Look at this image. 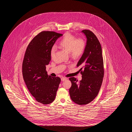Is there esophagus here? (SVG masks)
Here are the masks:
<instances>
[{
  "instance_id": "1",
  "label": "esophagus",
  "mask_w": 132,
  "mask_h": 132,
  "mask_svg": "<svg viewBox=\"0 0 132 132\" xmlns=\"http://www.w3.org/2000/svg\"><path fill=\"white\" fill-rule=\"evenodd\" d=\"M67 79V78H64V77H62V78H61V80L62 81H65V80H66Z\"/></svg>"
}]
</instances>
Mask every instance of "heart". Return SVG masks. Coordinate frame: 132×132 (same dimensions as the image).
Returning a JSON list of instances; mask_svg holds the SVG:
<instances>
[{
    "label": "heart",
    "mask_w": 132,
    "mask_h": 132,
    "mask_svg": "<svg viewBox=\"0 0 132 132\" xmlns=\"http://www.w3.org/2000/svg\"><path fill=\"white\" fill-rule=\"evenodd\" d=\"M59 46L67 52H69L70 56L73 58H78L81 56L85 48V43L81 39H76V38L71 34H65L59 42ZM56 46H53L51 50V55L52 57L55 55Z\"/></svg>",
    "instance_id": "obj_1"
}]
</instances>
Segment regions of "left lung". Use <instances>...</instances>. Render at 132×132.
Returning a JSON list of instances; mask_svg holds the SVG:
<instances>
[{
    "mask_svg": "<svg viewBox=\"0 0 132 132\" xmlns=\"http://www.w3.org/2000/svg\"><path fill=\"white\" fill-rule=\"evenodd\" d=\"M86 37L84 52L77 67L81 68L82 79L79 82L75 77L69 78L71 100L80 105H85L95 98L101 89L104 77L103 60L101 45L95 35L88 30L81 31Z\"/></svg>",
    "mask_w": 132,
    "mask_h": 132,
    "instance_id": "obj_1",
    "label": "left lung"
}]
</instances>
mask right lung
<instances>
[{"label": "right lung", "mask_w": 132, "mask_h": 132, "mask_svg": "<svg viewBox=\"0 0 132 132\" xmlns=\"http://www.w3.org/2000/svg\"><path fill=\"white\" fill-rule=\"evenodd\" d=\"M63 34L43 31L35 37L25 51L22 62L23 78L31 94L39 103L54 101L61 79L47 75V65L51 60V50Z\"/></svg>", "instance_id": "1"}]
</instances>
